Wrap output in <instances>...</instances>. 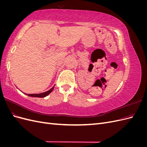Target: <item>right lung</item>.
I'll return each mask as SVG.
<instances>
[{"instance_id": "obj_1", "label": "right lung", "mask_w": 147, "mask_h": 147, "mask_svg": "<svg viewBox=\"0 0 147 147\" xmlns=\"http://www.w3.org/2000/svg\"><path fill=\"white\" fill-rule=\"evenodd\" d=\"M55 86H53L51 89H50L49 91H47L46 92H44L42 93H40V94H26V95H28L30 97H44L47 96L48 94H50V93H51L52 92V91L54 89Z\"/></svg>"}]
</instances>
